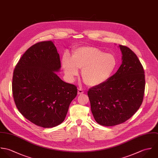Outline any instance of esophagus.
<instances>
[{"instance_id": "obj_1", "label": "esophagus", "mask_w": 158, "mask_h": 158, "mask_svg": "<svg viewBox=\"0 0 158 158\" xmlns=\"http://www.w3.org/2000/svg\"><path fill=\"white\" fill-rule=\"evenodd\" d=\"M84 91H83V90H82V89H78V90H77V94L78 95H82V94H84Z\"/></svg>"}]
</instances>
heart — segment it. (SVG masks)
Masks as SVG:
<instances>
[{"label": "heart", "instance_id": "1", "mask_svg": "<svg viewBox=\"0 0 158 158\" xmlns=\"http://www.w3.org/2000/svg\"><path fill=\"white\" fill-rule=\"evenodd\" d=\"M117 61L112 54H106L99 48L83 46L75 49L71 58L68 54L62 57L64 72L70 82L74 81L82 69V77L89 86L99 85L111 76L116 68Z\"/></svg>", "mask_w": 158, "mask_h": 158}]
</instances>
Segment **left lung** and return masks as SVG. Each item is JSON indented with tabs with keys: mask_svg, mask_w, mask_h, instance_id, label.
I'll return each instance as SVG.
<instances>
[{
	"mask_svg": "<svg viewBox=\"0 0 158 158\" xmlns=\"http://www.w3.org/2000/svg\"><path fill=\"white\" fill-rule=\"evenodd\" d=\"M122 63L117 71L104 83L88 91L95 121L102 126L124 123L140 107L145 92L143 68L135 54L119 45Z\"/></svg>",
	"mask_w": 158,
	"mask_h": 158,
	"instance_id": "left-lung-1",
	"label": "left lung"
}]
</instances>
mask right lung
<instances>
[{"mask_svg":"<svg viewBox=\"0 0 158 158\" xmlns=\"http://www.w3.org/2000/svg\"><path fill=\"white\" fill-rule=\"evenodd\" d=\"M60 56L51 41L29 48L14 69L12 91L17 109L37 126L52 127L61 124L77 89L56 74Z\"/></svg>","mask_w":158,"mask_h":158,"instance_id":"add662e5","label":"right lung"}]
</instances>
